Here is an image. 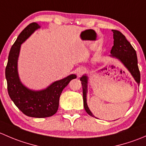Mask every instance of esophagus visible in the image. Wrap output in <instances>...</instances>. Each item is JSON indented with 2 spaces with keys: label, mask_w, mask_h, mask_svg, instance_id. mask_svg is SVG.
Returning a JSON list of instances; mask_svg holds the SVG:
<instances>
[{
  "label": "esophagus",
  "mask_w": 146,
  "mask_h": 146,
  "mask_svg": "<svg viewBox=\"0 0 146 146\" xmlns=\"http://www.w3.org/2000/svg\"><path fill=\"white\" fill-rule=\"evenodd\" d=\"M85 72H86V70H85L84 68H80L78 70L77 74H78V76L80 77V76H81L82 75H83L84 73H85Z\"/></svg>",
  "instance_id": "34e87169"
}]
</instances>
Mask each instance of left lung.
<instances>
[{
	"instance_id": "1",
	"label": "left lung",
	"mask_w": 146,
	"mask_h": 146,
	"mask_svg": "<svg viewBox=\"0 0 146 146\" xmlns=\"http://www.w3.org/2000/svg\"><path fill=\"white\" fill-rule=\"evenodd\" d=\"M113 37H114V45L111 49V56L116 57L120 60L124 66L130 71L135 80L139 85L141 81V74L138 66L136 52L130 42L126 39L124 35L118 30L112 29ZM82 86V95H83V105L85 111L89 115L94 117L93 114L88 108L87 104V81L88 78L85 76L80 78Z\"/></svg>"
}]
</instances>
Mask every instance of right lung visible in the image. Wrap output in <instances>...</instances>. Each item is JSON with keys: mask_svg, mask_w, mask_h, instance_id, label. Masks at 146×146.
<instances>
[{"mask_svg": "<svg viewBox=\"0 0 146 146\" xmlns=\"http://www.w3.org/2000/svg\"><path fill=\"white\" fill-rule=\"evenodd\" d=\"M39 27V25L32 23L19 35L10 48L5 68V78L8 95L17 108L28 117L45 118L56 113L63 90L70 80L76 78V76L70 75L66 78L54 82L46 90L37 92L29 90L20 82L17 69L20 45Z\"/></svg>", "mask_w": 146, "mask_h": 146, "instance_id": "add662e5", "label": "right lung"}]
</instances>
